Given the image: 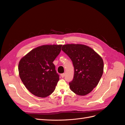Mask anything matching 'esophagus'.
<instances>
[{
  "mask_svg": "<svg viewBox=\"0 0 125 125\" xmlns=\"http://www.w3.org/2000/svg\"><path fill=\"white\" fill-rule=\"evenodd\" d=\"M65 73H62V74H61V77H62V78H63L64 77H65Z\"/></svg>",
  "mask_w": 125,
  "mask_h": 125,
  "instance_id": "34e87169",
  "label": "esophagus"
}]
</instances>
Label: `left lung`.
<instances>
[{"label": "left lung", "instance_id": "obj_1", "mask_svg": "<svg viewBox=\"0 0 125 125\" xmlns=\"http://www.w3.org/2000/svg\"><path fill=\"white\" fill-rule=\"evenodd\" d=\"M62 51L69 56L74 67L73 80L69 83L71 90L79 95L90 93L99 83L103 73L101 57L84 45H64Z\"/></svg>", "mask_w": 125, "mask_h": 125}]
</instances>
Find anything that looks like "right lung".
Segmentation results:
<instances>
[{
  "label": "right lung",
  "instance_id": "obj_1",
  "mask_svg": "<svg viewBox=\"0 0 125 125\" xmlns=\"http://www.w3.org/2000/svg\"><path fill=\"white\" fill-rule=\"evenodd\" d=\"M62 45H46L30 51L19 63L21 81L33 95L45 97L55 89L59 80L52 63L61 51Z\"/></svg>",
  "mask_w": 125,
  "mask_h": 125
}]
</instances>
